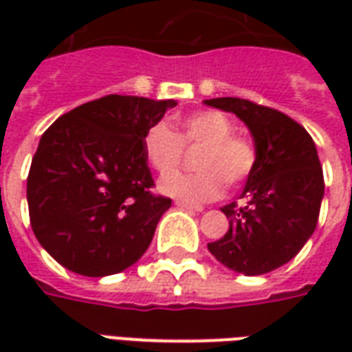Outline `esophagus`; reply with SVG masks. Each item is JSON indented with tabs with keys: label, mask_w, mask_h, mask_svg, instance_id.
I'll return each mask as SVG.
<instances>
[{
	"label": "esophagus",
	"mask_w": 352,
	"mask_h": 352,
	"mask_svg": "<svg viewBox=\"0 0 352 352\" xmlns=\"http://www.w3.org/2000/svg\"><path fill=\"white\" fill-rule=\"evenodd\" d=\"M175 206L181 207V209H186V211H196V213H201L204 207L201 206H194L190 201H184V199H175Z\"/></svg>",
	"instance_id": "esophagus-1"
}]
</instances>
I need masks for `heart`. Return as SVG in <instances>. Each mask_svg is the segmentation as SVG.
Here are the masks:
<instances>
[{
    "label": "heart",
    "mask_w": 352,
    "mask_h": 352,
    "mask_svg": "<svg viewBox=\"0 0 352 352\" xmlns=\"http://www.w3.org/2000/svg\"><path fill=\"white\" fill-rule=\"evenodd\" d=\"M184 146H201L196 154V173H173L160 181V190L186 199L211 201L230 186L249 179L256 166L251 139L234 133V122L221 111H198L181 118L179 133L166 122H154L143 135V153L160 175L175 171L184 158Z\"/></svg>",
    "instance_id": "heart-1"
}]
</instances>
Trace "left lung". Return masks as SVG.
<instances>
[{"instance_id": "8db88e82", "label": "left lung", "mask_w": 352, "mask_h": 352, "mask_svg": "<svg viewBox=\"0 0 352 352\" xmlns=\"http://www.w3.org/2000/svg\"><path fill=\"white\" fill-rule=\"evenodd\" d=\"M241 118L251 130L256 166L241 196L222 207L230 228L209 252L232 272L264 275L294 258L317 228L324 177L317 146L303 126L277 109L241 98L204 101Z\"/></svg>"}]
</instances>
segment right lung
<instances>
[{
    "label": "right lung",
    "instance_id": "right-lung-1",
    "mask_svg": "<svg viewBox=\"0 0 352 352\" xmlns=\"http://www.w3.org/2000/svg\"><path fill=\"white\" fill-rule=\"evenodd\" d=\"M175 100L111 94L72 109L45 131L28 175L30 222L58 264L105 277L135 264L171 199L154 196L146 128Z\"/></svg>",
    "mask_w": 352,
    "mask_h": 352
}]
</instances>
